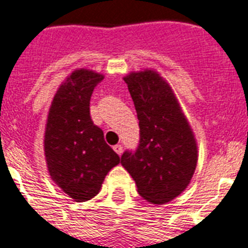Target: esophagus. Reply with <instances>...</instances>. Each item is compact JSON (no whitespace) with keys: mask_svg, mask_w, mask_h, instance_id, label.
I'll list each match as a JSON object with an SVG mask.
<instances>
[{"mask_svg":"<svg viewBox=\"0 0 248 248\" xmlns=\"http://www.w3.org/2000/svg\"><path fill=\"white\" fill-rule=\"evenodd\" d=\"M113 150L117 153L118 155H121V154H122V152H124V148H122V145H121V144H117V145H114V146H113Z\"/></svg>","mask_w":248,"mask_h":248,"instance_id":"esophagus-1","label":"esophagus"}]
</instances>
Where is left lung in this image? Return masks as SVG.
I'll return each instance as SVG.
<instances>
[{
	"instance_id": "8db88e82",
	"label": "left lung",
	"mask_w": 248,
	"mask_h": 248,
	"mask_svg": "<svg viewBox=\"0 0 248 248\" xmlns=\"http://www.w3.org/2000/svg\"><path fill=\"white\" fill-rule=\"evenodd\" d=\"M124 80L138 113L140 144L135 153H124L121 164L140 196L166 204L186 190L196 170L194 131L172 86L158 71L130 72Z\"/></svg>"
}]
</instances>
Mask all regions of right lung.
<instances>
[{"instance_id": "1", "label": "right lung", "mask_w": 248, "mask_h": 248, "mask_svg": "<svg viewBox=\"0 0 248 248\" xmlns=\"http://www.w3.org/2000/svg\"><path fill=\"white\" fill-rule=\"evenodd\" d=\"M104 76L78 68L53 96L44 131V155L52 181L78 202L99 194L120 156L104 141L102 128L90 117L93 90Z\"/></svg>"}]
</instances>
